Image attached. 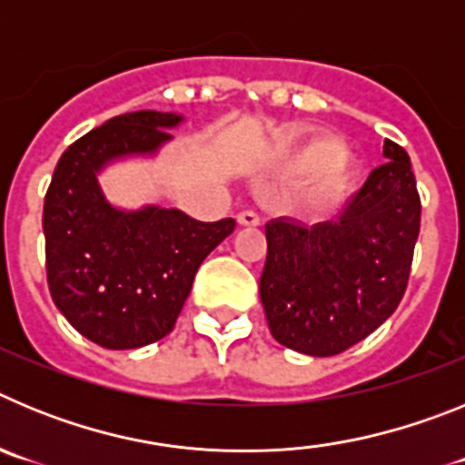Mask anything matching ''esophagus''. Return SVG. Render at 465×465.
<instances>
[{
	"label": "esophagus",
	"instance_id": "1",
	"mask_svg": "<svg viewBox=\"0 0 465 465\" xmlns=\"http://www.w3.org/2000/svg\"><path fill=\"white\" fill-rule=\"evenodd\" d=\"M237 223L240 225H261V216H258L256 212H252V209H244V212L237 213Z\"/></svg>",
	"mask_w": 465,
	"mask_h": 465
}]
</instances>
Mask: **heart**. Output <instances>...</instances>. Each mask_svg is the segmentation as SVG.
Segmentation results:
<instances>
[{"label":"heart","instance_id":"1","mask_svg":"<svg viewBox=\"0 0 465 465\" xmlns=\"http://www.w3.org/2000/svg\"><path fill=\"white\" fill-rule=\"evenodd\" d=\"M338 142H332V139H319V142H312L310 146L298 155V165L302 167V170H319V167L331 165L332 160H335V155H338ZM344 176H347L344 167L335 163V165H331L326 170L323 186H326L328 191L340 188L344 183Z\"/></svg>","mask_w":465,"mask_h":465}]
</instances>
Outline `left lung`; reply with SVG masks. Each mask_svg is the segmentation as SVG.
Here are the masks:
<instances>
[{
    "label": "left lung",
    "mask_w": 465,
    "mask_h": 465,
    "mask_svg": "<svg viewBox=\"0 0 465 465\" xmlns=\"http://www.w3.org/2000/svg\"><path fill=\"white\" fill-rule=\"evenodd\" d=\"M384 155L389 163L368 176L338 221L265 225L261 300L283 347L340 354L380 328L405 295L421 200L408 151L386 139Z\"/></svg>",
    "instance_id": "obj_1"
}]
</instances>
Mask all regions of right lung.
Here are the masks:
<instances>
[{"instance_id":"obj_1","label":"right lung","mask_w":465,"mask_h":465,"mask_svg":"<svg viewBox=\"0 0 465 465\" xmlns=\"http://www.w3.org/2000/svg\"><path fill=\"white\" fill-rule=\"evenodd\" d=\"M182 116L134 111L111 118L57 160L44 197L46 279L55 307L90 342L137 349L165 338L191 293L200 262L235 230L179 209L121 212L97 186L114 158L153 153Z\"/></svg>"}]
</instances>
